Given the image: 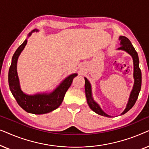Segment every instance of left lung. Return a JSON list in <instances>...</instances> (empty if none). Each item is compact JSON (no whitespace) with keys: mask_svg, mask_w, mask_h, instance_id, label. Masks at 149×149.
I'll use <instances>...</instances> for the list:
<instances>
[{"mask_svg":"<svg viewBox=\"0 0 149 149\" xmlns=\"http://www.w3.org/2000/svg\"><path fill=\"white\" fill-rule=\"evenodd\" d=\"M119 40L121 42V46L118 48V49L125 51L128 53L130 56L133 58L134 62V84L132 91L130 93L129 100H128L127 104L126 106L125 109L121 113V115H123L127 113L128 111H130L134 105L135 104L136 100H137L138 95H139L140 89H141L142 85V73L139 67V58H138V53L136 52L135 49L132 45V42L128 39L127 37L124 36H119ZM85 95L87 97V102L88 104L89 107L90 109L94 111L95 113L98 114L100 115L104 116V117H111V116L108 115L106 114L100 106L95 102L92 97V93H91V87L89 81L87 80V78L85 77Z\"/></svg>","mask_w":149,"mask_h":149,"instance_id":"obj_1","label":"left lung"}]
</instances>
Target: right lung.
<instances>
[{"label":"right lung","mask_w":149,"mask_h":149,"mask_svg":"<svg viewBox=\"0 0 149 149\" xmlns=\"http://www.w3.org/2000/svg\"><path fill=\"white\" fill-rule=\"evenodd\" d=\"M38 32L34 29L30 32L28 36L31 35L32 32ZM27 44V39L15 51L11 60V64L9 70V85L13 97L18 104L24 111L35 115H41L50 113L60 107L64 100L65 93L72 84L73 79L77 76V73L69 75L60 85L50 93H37L35 95H28L24 93L20 88L19 78L17 72V62L18 57Z\"/></svg>","instance_id":"obj_1"}]
</instances>
